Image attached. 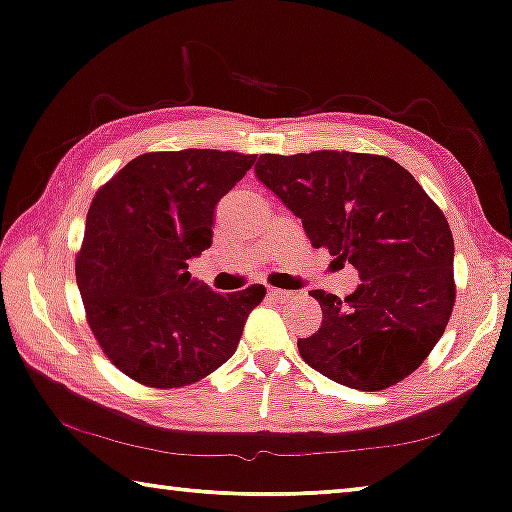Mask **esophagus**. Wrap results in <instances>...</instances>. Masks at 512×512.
<instances>
[{
    "mask_svg": "<svg viewBox=\"0 0 512 512\" xmlns=\"http://www.w3.org/2000/svg\"><path fill=\"white\" fill-rule=\"evenodd\" d=\"M268 296H270L272 300H282V303H284V300H289V298L293 296V293H291V291H284V289H275V286H270Z\"/></svg>",
    "mask_w": 512,
    "mask_h": 512,
    "instance_id": "obj_1",
    "label": "esophagus"
}]
</instances>
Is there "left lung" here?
Listing matches in <instances>:
<instances>
[{
    "label": "left lung",
    "instance_id": "1",
    "mask_svg": "<svg viewBox=\"0 0 512 512\" xmlns=\"http://www.w3.org/2000/svg\"><path fill=\"white\" fill-rule=\"evenodd\" d=\"M256 177L303 221L314 249L361 277L345 300L312 291L324 317L298 340L303 361L361 391L415 373L457 298L452 230L436 202L405 167L375 153H263Z\"/></svg>",
    "mask_w": 512,
    "mask_h": 512
}]
</instances>
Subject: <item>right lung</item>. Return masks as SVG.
Instances as JSON below:
<instances>
[{"mask_svg": "<svg viewBox=\"0 0 512 512\" xmlns=\"http://www.w3.org/2000/svg\"><path fill=\"white\" fill-rule=\"evenodd\" d=\"M256 156L151 151L97 188L76 254L86 321L114 366L144 387L202 380L235 354L263 284L216 293L188 258L212 247L214 209Z\"/></svg>", "mask_w": 512, "mask_h": 512, "instance_id": "1", "label": "right lung"}]
</instances>
